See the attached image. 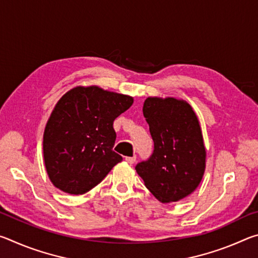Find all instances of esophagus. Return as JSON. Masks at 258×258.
Here are the masks:
<instances>
[{"instance_id":"1","label":"esophagus","mask_w":258,"mask_h":258,"mask_svg":"<svg viewBox=\"0 0 258 258\" xmlns=\"http://www.w3.org/2000/svg\"><path fill=\"white\" fill-rule=\"evenodd\" d=\"M125 160L127 161L128 164H134L135 163V160H137V156H132V157H125Z\"/></svg>"}]
</instances>
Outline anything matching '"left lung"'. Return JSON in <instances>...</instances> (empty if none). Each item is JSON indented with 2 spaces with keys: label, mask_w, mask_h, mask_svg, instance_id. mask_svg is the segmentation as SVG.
I'll return each instance as SVG.
<instances>
[{
  "label": "left lung",
  "mask_w": 258,
  "mask_h": 258,
  "mask_svg": "<svg viewBox=\"0 0 258 258\" xmlns=\"http://www.w3.org/2000/svg\"><path fill=\"white\" fill-rule=\"evenodd\" d=\"M143 115L155 149L135 169L160 203L178 202L197 189L206 168L198 117L186 101L172 97L147 98Z\"/></svg>",
  "instance_id": "obj_1"
}]
</instances>
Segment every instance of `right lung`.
<instances>
[{
	"mask_svg": "<svg viewBox=\"0 0 258 258\" xmlns=\"http://www.w3.org/2000/svg\"><path fill=\"white\" fill-rule=\"evenodd\" d=\"M133 98L97 85L76 86L56 102L43 134V156L50 181L69 195L98 185L121 156L112 150L113 120Z\"/></svg>",
	"mask_w": 258,
	"mask_h": 258,
	"instance_id": "1",
	"label": "right lung"
}]
</instances>
